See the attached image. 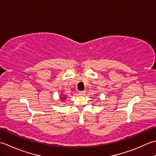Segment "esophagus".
Wrapping results in <instances>:
<instances>
[{
    "mask_svg": "<svg viewBox=\"0 0 156 156\" xmlns=\"http://www.w3.org/2000/svg\"><path fill=\"white\" fill-rule=\"evenodd\" d=\"M79 96H84L85 94V91H79Z\"/></svg>",
    "mask_w": 156,
    "mask_h": 156,
    "instance_id": "34e87169",
    "label": "esophagus"
}]
</instances>
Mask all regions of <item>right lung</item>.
<instances>
[{
	"label": "right lung",
	"mask_w": 156,
	"mask_h": 156,
	"mask_svg": "<svg viewBox=\"0 0 156 156\" xmlns=\"http://www.w3.org/2000/svg\"><path fill=\"white\" fill-rule=\"evenodd\" d=\"M59 97H60V100H62V101H64L66 99V96L63 94H62L60 96H59Z\"/></svg>",
	"instance_id": "obj_1"
}]
</instances>
